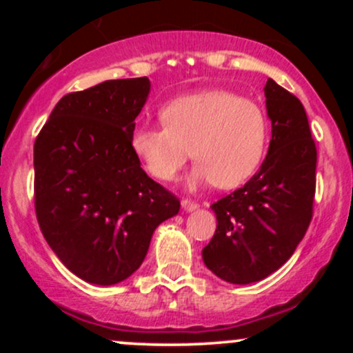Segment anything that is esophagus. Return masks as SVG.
<instances>
[{"label":"esophagus","mask_w":353,"mask_h":353,"mask_svg":"<svg viewBox=\"0 0 353 353\" xmlns=\"http://www.w3.org/2000/svg\"><path fill=\"white\" fill-rule=\"evenodd\" d=\"M181 204H182V209L188 210V212H192V210L199 208V204H197L196 201H190V199H182Z\"/></svg>","instance_id":"esophagus-1"}]
</instances>
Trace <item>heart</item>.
<instances>
[{"label":"heart","instance_id":"1","mask_svg":"<svg viewBox=\"0 0 353 353\" xmlns=\"http://www.w3.org/2000/svg\"><path fill=\"white\" fill-rule=\"evenodd\" d=\"M161 125H139L131 136L132 151L145 171L172 181L190 157L194 184L212 182L234 189L257 172L269 141L265 111L252 99L212 89L171 101L161 111Z\"/></svg>","mask_w":353,"mask_h":353}]
</instances>
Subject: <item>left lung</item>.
Returning a JSON list of instances; mask_svg holds the SVG:
<instances>
[{
    "label": "left lung",
    "instance_id": "left-lung-1",
    "mask_svg": "<svg viewBox=\"0 0 353 353\" xmlns=\"http://www.w3.org/2000/svg\"><path fill=\"white\" fill-rule=\"evenodd\" d=\"M272 139L259 172L214 202L217 229L202 259L230 283L262 281L285 264L314 214L317 148L305 109L274 79L265 88Z\"/></svg>",
    "mask_w": 353,
    "mask_h": 353
}]
</instances>
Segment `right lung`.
I'll return each instance as SVG.
<instances>
[{"label":"right lung","instance_id":"1","mask_svg":"<svg viewBox=\"0 0 353 353\" xmlns=\"http://www.w3.org/2000/svg\"><path fill=\"white\" fill-rule=\"evenodd\" d=\"M145 78L111 79L63 96L34 141V209L50 247L89 283L123 282L143 264L152 232L181 202L132 151Z\"/></svg>","mask_w":353,"mask_h":353}]
</instances>
